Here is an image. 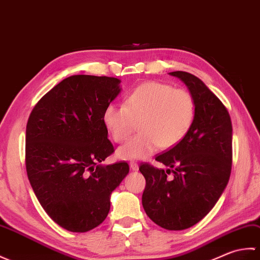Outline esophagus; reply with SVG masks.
<instances>
[{
	"instance_id": "1",
	"label": "esophagus",
	"mask_w": 260,
	"mask_h": 260,
	"mask_svg": "<svg viewBox=\"0 0 260 260\" xmlns=\"http://www.w3.org/2000/svg\"><path fill=\"white\" fill-rule=\"evenodd\" d=\"M129 165H130V168H131V170L137 171L138 169H139V165H138L137 162H135V161H131V162H130Z\"/></svg>"
}]
</instances>
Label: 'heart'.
<instances>
[{
  "mask_svg": "<svg viewBox=\"0 0 260 260\" xmlns=\"http://www.w3.org/2000/svg\"><path fill=\"white\" fill-rule=\"evenodd\" d=\"M196 117V102L186 89L161 82L138 85L124 103H109L103 123L114 142H124L139 122L140 132L118 149L123 160L146 159L162 147H174L187 136Z\"/></svg>",
  "mask_w": 260,
  "mask_h": 260,
  "instance_id": "b5f03b06",
  "label": "heart"
}]
</instances>
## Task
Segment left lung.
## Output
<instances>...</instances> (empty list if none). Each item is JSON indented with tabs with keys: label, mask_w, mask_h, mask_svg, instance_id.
Returning a JSON list of instances; mask_svg holds the SVG:
<instances>
[{
	"label": "left lung",
	"mask_w": 260,
	"mask_h": 260,
	"mask_svg": "<svg viewBox=\"0 0 260 260\" xmlns=\"http://www.w3.org/2000/svg\"><path fill=\"white\" fill-rule=\"evenodd\" d=\"M186 83L196 102L187 136L155 157L170 169L141 164L146 179L142 206L148 217L168 230L192 227L207 216L226 188L233 162V125L227 108L193 74L170 72ZM172 169L174 177L167 178Z\"/></svg>",
	"instance_id": "1"
}]
</instances>
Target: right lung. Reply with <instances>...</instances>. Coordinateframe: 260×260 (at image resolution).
Wrapping results in <instances>:
<instances>
[{
	"mask_svg": "<svg viewBox=\"0 0 260 260\" xmlns=\"http://www.w3.org/2000/svg\"><path fill=\"white\" fill-rule=\"evenodd\" d=\"M120 80L72 76L44 94L28 117L25 167L33 191L59 226L85 233L110 210V194L129 165L100 162L114 152L103 111L119 94Z\"/></svg>",
	"mask_w": 260,
	"mask_h": 260,
	"instance_id": "add662e5",
	"label": "right lung"
}]
</instances>
